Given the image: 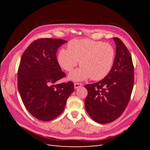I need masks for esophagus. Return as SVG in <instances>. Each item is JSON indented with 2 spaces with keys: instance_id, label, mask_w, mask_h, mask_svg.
<instances>
[{
  "instance_id": "34e87169",
  "label": "esophagus",
  "mask_w": 150,
  "mask_h": 150,
  "mask_svg": "<svg viewBox=\"0 0 150 150\" xmlns=\"http://www.w3.org/2000/svg\"><path fill=\"white\" fill-rule=\"evenodd\" d=\"M83 86V84H81V83H74V87L75 89H78V88L81 87V86Z\"/></svg>"
}]
</instances>
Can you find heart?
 <instances>
[{
	"instance_id": "b5f03b06",
	"label": "heart",
	"mask_w": 150,
	"mask_h": 150,
	"mask_svg": "<svg viewBox=\"0 0 150 150\" xmlns=\"http://www.w3.org/2000/svg\"><path fill=\"white\" fill-rule=\"evenodd\" d=\"M68 49H61L58 53L59 64L70 72L78 64L81 66L72 71L68 79L81 81L88 78L98 81L109 74L114 64L115 51L110 44L89 39H74L67 44Z\"/></svg>"
}]
</instances>
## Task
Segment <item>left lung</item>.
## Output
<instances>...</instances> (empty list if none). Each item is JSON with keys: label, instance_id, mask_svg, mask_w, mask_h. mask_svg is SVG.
<instances>
[{"label": "left lung", "instance_id": "1", "mask_svg": "<svg viewBox=\"0 0 150 150\" xmlns=\"http://www.w3.org/2000/svg\"><path fill=\"white\" fill-rule=\"evenodd\" d=\"M116 48L111 71L102 80L86 84V110L98 123L114 121L128 105L134 84V67L128 49L121 40L113 38Z\"/></svg>", "mask_w": 150, "mask_h": 150}]
</instances>
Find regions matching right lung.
I'll use <instances>...</instances> for the list:
<instances>
[{
    "label": "right lung",
    "instance_id": "1",
    "mask_svg": "<svg viewBox=\"0 0 150 150\" xmlns=\"http://www.w3.org/2000/svg\"><path fill=\"white\" fill-rule=\"evenodd\" d=\"M66 40L39 39L32 42L21 57L17 86L25 108L35 118L44 121L55 119L64 111L74 84H56L66 76L59 64L56 53Z\"/></svg>",
    "mask_w": 150,
    "mask_h": 150
}]
</instances>
